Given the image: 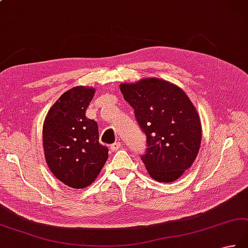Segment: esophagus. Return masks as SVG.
<instances>
[{
  "label": "esophagus",
  "instance_id": "34e87169",
  "mask_svg": "<svg viewBox=\"0 0 248 248\" xmlns=\"http://www.w3.org/2000/svg\"><path fill=\"white\" fill-rule=\"evenodd\" d=\"M120 147H121V143H119V142H116V143L110 145V149L113 150V152H116V150H118Z\"/></svg>",
  "mask_w": 248,
  "mask_h": 248
}]
</instances>
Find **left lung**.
Wrapping results in <instances>:
<instances>
[{
	"instance_id": "left-lung-1",
	"label": "left lung",
	"mask_w": 248,
	"mask_h": 248,
	"mask_svg": "<svg viewBox=\"0 0 248 248\" xmlns=\"http://www.w3.org/2000/svg\"><path fill=\"white\" fill-rule=\"evenodd\" d=\"M119 87L146 134L142 160L148 175L161 183L176 181L200 149L202 127L197 108L182 88L156 77Z\"/></svg>"
}]
</instances>
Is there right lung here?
Here are the masks:
<instances>
[{
    "mask_svg": "<svg viewBox=\"0 0 248 248\" xmlns=\"http://www.w3.org/2000/svg\"><path fill=\"white\" fill-rule=\"evenodd\" d=\"M94 93V88L85 86L65 91L43 125L47 166L60 182L74 189L91 185L108 158V148L99 143L98 124L86 117Z\"/></svg>",
    "mask_w": 248,
    "mask_h": 248,
    "instance_id": "right-lung-1",
    "label": "right lung"
}]
</instances>
